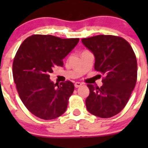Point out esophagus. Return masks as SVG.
Here are the masks:
<instances>
[{
    "instance_id": "1",
    "label": "esophagus",
    "mask_w": 148,
    "mask_h": 148,
    "mask_svg": "<svg viewBox=\"0 0 148 148\" xmlns=\"http://www.w3.org/2000/svg\"><path fill=\"white\" fill-rule=\"evenodd\" d=\"M82 85V84L81 82H75V84H74V86H75L76 88L79 87V86H81Z\"/></svg>"
}]
</instances>
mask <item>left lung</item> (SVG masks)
<instances>
[{"instance_id":"left-lung-1","label":"left lung","mask_w":148,"mask_h":148,"mask_svg":"<svg viewBox=\"0 0 148 148\" xmlns=\"http://www.w3.org/2000/svg\"><path fill=\"white\" fill-rule=\"evenodd\" d=\"M82 42L95 56V69L105 77L101 87L87 85L86 109L97 117H113L123 110L136 84L135 53L126 40L115 36L98 35L82 38Z\"/></svg>"}]
</instances>
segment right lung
Returning a JSON list of instances; mask_svg holds the SVG:
<instances>
[{"mask_svg":"<svg viewBox=\"0 0 148 148\" xmlns=\"http://www.w3.org/2000/svg\"><path fill=\"white\" fill-rule=\"evenodd\" d=\"M79 38L33 35L19 47L13 63V76L19 97L26 108L43 120H53L66 110L74 90L69 81L56 84L49 79L56 66L78 44Z\"/></svg>","mask_w":148,"mask_h":148,"instance_id":"right-lung-1","label":"right lung"}]
</instances>
